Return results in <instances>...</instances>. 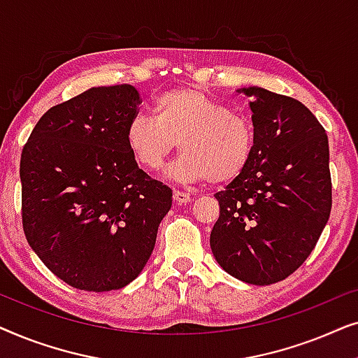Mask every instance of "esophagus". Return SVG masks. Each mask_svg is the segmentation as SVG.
Segmentation results:
<instances>
[{
	"label": "esophagus",
	"mask_w": 358,
	"mask_h": 358,
	"mask_svg": "<svg viewBox=\"0 0 358 358\" xmlns=\"http://www.w3.org/2000/svg\"><path fill=\"white\" fill-rule=\"evenodd\" d=\"M173 197H174V200H176V202H178L179 205H185V203H189L190 200H192V197H190V194L182 192V190H174Z\"/></svg>",
	"instance_id": "1"
}]
</instances>
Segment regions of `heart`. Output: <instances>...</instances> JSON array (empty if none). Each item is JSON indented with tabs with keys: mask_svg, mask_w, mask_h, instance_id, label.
Segmentation results:
<instances>
[{
	"mask_svg": "<svg viewBox=\"0 0 358 358\" xmlns=\"http://www.w3.org/2000/svg\"><path fill=\"white\" fill-rule=\"evenodd\" d=\"M135 159L161 171L179 143L182 156L169 169L179 182L224 184L248 168L256 145L249 117L231 112L199 90H173L156 97L153 117L136 115L127 129Z\"/></svg>",
	"mask_w": 358,
	"mask_h": 358,
	"instance_id": "obj_1",
	"label": "heart"
}]
</instances>
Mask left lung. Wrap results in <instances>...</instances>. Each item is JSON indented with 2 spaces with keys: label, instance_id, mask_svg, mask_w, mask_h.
I'll return each mask as SVG.
<instances>
[{
  "label": "left lung",
  "instance_id": "obj_1",
  "mask_svg": "<svg viewBox=\"0 0 358 358\" xmlns=\"http://www.w3.org/2000/svg\"><path fill=\"white\" fill-rule=\"evenodd\" d=\"M238 92L251 97L256 145L243 174L215 194L210 248L229 275L271 285L306 261L329 220V141L300 101L257 86Z\"/></svg>",
  "mask_w": 358,
  "mask_h": 358
}]
</instances>
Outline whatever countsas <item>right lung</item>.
<instances>
[{
    "instance_id": "add662e5",
    "label": "right lung",
    "mask_w": 358,
    "mask_h": 358,
    "mask_svg": "<svg viewBox=\"0 0 358 358\" xmlns=\"http://www.w3.org/2000/svg\"><path fill=\"white\" fill-rule=\"evenodd\" d=\"M140 102L131 85L91 87L48 109L22 150L24 234L80 290L135 280L173 205V190L138 168L127 141Z\"/></svg>"
}]
</instances>
